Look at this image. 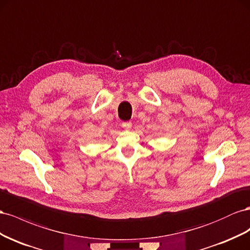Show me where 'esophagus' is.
<instances>
[{
    "label": "esophagus",
    "instance_id": "34e87169",
    "mask_svg": "<svg viewBox=\"0 0 250 250\" xmlns=\"http://www.w3.org/2000/svg\"><path fill=\"white\" fill-rule=\"evenodd\" d=\"M121 126H123L125 130H130V129H132V123L131 121H125V123L121 124Z\"/></svg>",
    "mask_w": 250,
    "mask_h": 250
}]
</instances>
